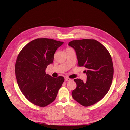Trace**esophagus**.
Returning a JSON list of instances; mask_svg holds the SVG:
<instances>
[{"label":"esophagus","mask_w":130,"mask_h":130,"mask_svg":"<svg viewBox=\"0 0 130 130\" xmlns=\"http://www.w3.org/2000/svg\"><path fill=\"white\" fill-rule=\"evenodd\" d=\"M70 80H71V79H70V78H68V77L65 78V81H70Z\"/></svg>","instance_id":"esophagus-1"}]
</instances>
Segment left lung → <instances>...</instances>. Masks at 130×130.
Segmentation results:
<instances>
[{"label":"left lung","instance_id":"obj_1","mask_svg":"<svg viewBox=\"0 0 130 130\" xmlns=\"http://www.w3.org/2000/svg\"><path fill=\"white\" fill-rule=\"evenodd\" d=\"M68 45L75 50L77 65L87 69L85 71L87 75L85 83L78 78L74 80L77 86L72 97L85 107L93 105L106 95L112 85L114 68L111 55L94 39L74 40Z\"/></svg>","mask_w":130,"mask_h":130}]
</instances>
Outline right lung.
<instances>
[{
  "label": "right lung",
  "instance_id": "obj_1",
  "mask_svg": "<svg viewBox=\"0 0 130 130\" xmlns=\"http://www.w3.org/2000/svg\"><path fill=\"white\" fill-rule=\"evenodd\" d=\"M63 42L47 38H37L19 52L15 65L18 87L33 104L43 107L53 102L64 81L46 74L47 66L52 64L56 50Z\"/></svg>",
  "mask_w": 130,
  "mask_h": 130
}]
</instances>
